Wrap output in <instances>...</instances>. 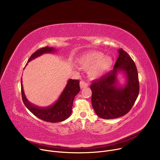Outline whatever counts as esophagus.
<instances>
[{
  "mask_svg": "<svg viewBox=\"0 0 160 160\" xmlns=\"http://www.w3.org/2000/svg\"><path fill=\"white\" fill-rule=\"evenodd\" d=\"M80 88H85V87H87L88 86V83L85 82V81H83L82 80L80 83Z\"/></svg>",
  "mask_w": 160,
  "mask_h": 160,
  "instance_id": "obj_1",
  "label": "esophagus"
}]
</instances>
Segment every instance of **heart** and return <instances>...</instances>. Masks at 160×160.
I'll use <instances>...</instances> for the list:
<instances>
[{"label":"heart","mask_w":160,"mask_h":160,"mask_svg":"<svg viewBox=\"0 0 160 160\" xmlns=\"http://www.w3.org/2000/svg\"><path fill=\"white\" fill-rule=\"evenodd\" d=\"M78 64L83 68L89 69L91 77H99L106 73L112 65V60L109 56H104L101 52L92 51L83 54L78 59Z\"/></svg>","instance_id":"1"}]
</instances>
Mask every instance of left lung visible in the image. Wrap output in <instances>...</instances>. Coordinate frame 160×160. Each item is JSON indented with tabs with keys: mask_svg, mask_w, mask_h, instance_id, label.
Returning <instances> with one entry per match:
<instances>
[{
	"mask_svg": "<svg viewBox=\"0 0 160 160\" xmlns=\"http://www.w3.org/2000/svg\"><path fill=\"white\" fill-rule=\"evenodd\" d=\"M113 70L92 82V105L96 115L103 119H114L124 116L131 109L139 93L138 70L131 57L123 49ZM123 72L126 77L123 86L118 85L117 74Z\"/></svg>",
	"mask_w": 160,
	"mask_h": 160,
	"instance_id": "1",
	"label": "left lung"
}]
</instances>
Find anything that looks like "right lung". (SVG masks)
I'll return each instance as SVG.
<instances>
[{
    "label": "right lung",
    "instance_id": "1",
    "mask_svg": "<svg viewBox=\"0 0 160 160\" xmlns=\"http://www.w3.org/2000/svg\"><path fill=\"white\" fill-rule=\"evenodd\" d=\"M55 51L56 49L54 48L47 46L41 48L35 51L30 56L28 62L43 54L51 53ZM27 65V64L25 66ZM79 83L80 82L78 80H68L64 90L58 101L50 106L42 108L35 106L28 101L24 93L21 78V87L22 99L25 106L37 118L51 123L62 122L69 118L71 115L74 98L80 90Z\"/></svg>",
    "mask_w": 160,
    "mask_h": 160
}]
</instances>
